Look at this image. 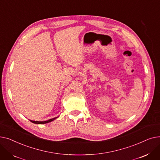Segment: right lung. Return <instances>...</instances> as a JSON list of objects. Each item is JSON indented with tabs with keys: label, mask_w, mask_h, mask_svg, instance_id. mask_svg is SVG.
<instances>
[{
	"label": "right lung",
	"mask_w": 160,
	"mask_h": 160,
	"mask_svg": "<svg viewBox=\"0 0 160 160\" xmlns=\"http://www.w3.org/2000/svg\"><path fill=\"white\" fill-rule=\"evenodd\" d=\"M58 117H54V118H53V119H49V120H47V121H31V120H30V121L32 122L35 123V124H46V123H48V122H51V121H54V119H56V118H58Z\"/></svg>",
	"instance_id": "right-lung-1"
}]
</instances>
